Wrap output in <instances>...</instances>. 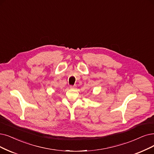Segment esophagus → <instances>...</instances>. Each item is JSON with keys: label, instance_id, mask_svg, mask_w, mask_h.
<instances>
[{"label": "esophagus", "instance_id": "34e87169", "mask_svg": "<svg viewBox=\"0 0 154 154\" xmlns=\"http://www.w3.org/2000/svg\"><path fill=\"white\" fill-rule=\"evenodd\" d=\"M69 88H70L71 89H76V85H74V86L71 85L70 87H69Z\"/></svg>", "mask_w": 154, "mask_h": 154}]
</instances>
